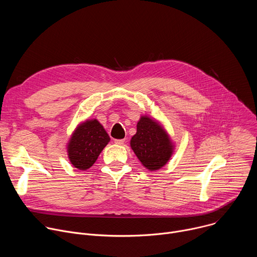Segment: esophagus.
I'll list each match as a JSON object with an SVG mask.
<instances>
[{
  "label": "esophagus",
  "instance_id": "esophagus-1",
  "mask_svg": "<svg viewBox=\"0 0 257 257\" xmlns=\"http://www.w3.org/2000/svg\"><path fill=\"white\" fill-rule=\"evenodd\" d=\"M114 142H115L116 144L121 145V144H124V143H125V139H115Z\"/></svg>",
  "mask_w": 257,
  "mask_h": 257
}]
</instances>
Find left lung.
<instances>
[{"label":"left lung","instance_id":"left-lung-1","mask_svg":"<svg viewBox=\"0 0 257 257\" xmlns=\"http://www.w3.org/2000/svg\"><path fill=\"white\" fill-rule=\"evenodd\" d=\"M136 134L130 146L140 163L150 171H158L170 161L175 144L164 126L155 118L144 115L137 122Z\"/></svg>","mask_w":257,"mask_h":257}]
</instances>
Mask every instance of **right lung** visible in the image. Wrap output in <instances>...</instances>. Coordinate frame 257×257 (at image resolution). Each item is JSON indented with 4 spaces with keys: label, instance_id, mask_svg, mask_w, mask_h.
Listing matches in <instances>:
<instances>
[{
    "label": "right lung",
    "instance_id": "1",
    "mask_svg": "<svg viewBox=\"0 0 257 257\" xmlns=\"http://www.w3.org/2000/svg\"><path fill=\"white\" fill-rule=\"evenodd\" d=\"M109 140L111 138L96 119L85 120L73 131L67 143L70 163L81 171L89 169Z\"/></svg>",
    "mask_w": 257,
    "mask_h": 257
}]
</instances>
